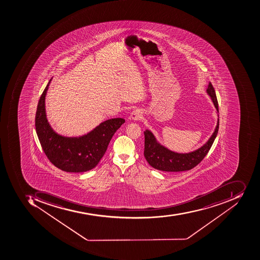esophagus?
<instances>
[{
    "mask_svg": "<svg viewBox=\"0 0 260 260\" xmlns=\"http://www.w3.org/2000/svg\"><path fill=\"white\" fill-rule=\"evenodd\" d=\"M131 118L132 120L138 121L140 120L142 118V112L140 109H136L133 111L131 114Z\"/></svg>",
    "mask_w": 260,
    "mask_h": 260,
    "instance_id": "34e87169",
    "label": "esophagus"
}]
</instances>
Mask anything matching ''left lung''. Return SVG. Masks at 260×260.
<instances>
[{
	"label": "left lung",
	"instance_id": "obj_1",
	"mask_svg": "<svg viewBox=\"0 0 260 260\" xmlns=\"http://www.w3.org/2000/svg\"><path fill=\"white\" fill-rule=\"evenodd\" d=\"M206 92L210 95L219 113L218 103L216 92L211 83H209ZM219 129V118L214 132L210 139L203 146L188 153H179L173 152L157 142L154 135L149 129L144 132L145 135V150L144 156L149 165L163 172H183L190 170L199 165L210 151Z\"/></svg>",
	"mask_w": 260,
	"mask_h": 260
}]
</instances>
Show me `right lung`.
<instances>
[{
	"instance_id": "1",
	"label": "right lung",
	"mask_w": 260,
	"mask_h": 260,
	"mask_svg": "<svg viewBox=\"0 0 260 260\" xmlns=\"http://www.w3.org/2000/svg\"><path fill=\"white\" fill-rule=\"evenodd\" d=\"M50 80L39 101L36 114V129L42 148L54 166L67 172H84L94 169L104 156L110 141L125 122L122 118L101 122L87 135L64 137L58 135L47 120L45 99Z\"/></svg>"
}]
</instances>
